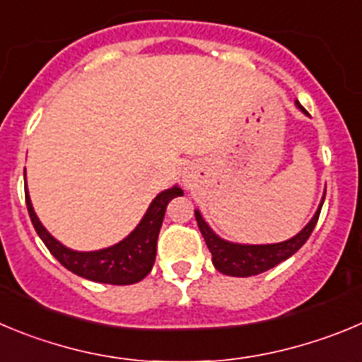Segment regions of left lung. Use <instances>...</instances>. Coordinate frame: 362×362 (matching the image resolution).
<instances>
[{
	"instance_id": "8db88e82",
	"label": "left lung",
	"mask_w": 362,
	"mask_h": 362,
	"mask_svg": "<svg viewBox=\"0 0 362 362\" xmlns=\"http://www.w3.org/2000/svg\"><path fill=\"white\" fill-rule=\"evenodd\" d=\"M294 105L300 109L303 115L309 116V112L305 111L303 105L298 100H294ZM325 201V192L323 197H321V203L317 206L316 214L313 215L307 224L303 226V230L298 231L294 237L287 238L284 242H274V244H240V242H231L226 238L218 237L211 226L204 221L203 214L199 210H195V221H197V226L203 233L204 242H206L208 250L211 253V262H214L215 269L222 274H228V276H255V274H260L264 271L273 269L274 265H278L280 262L287 260L289 257H293L301 246H303L307 238L313 233L314 226H316L317 217H320L321 206H323Z\"/></svg>"
}]
</instances>
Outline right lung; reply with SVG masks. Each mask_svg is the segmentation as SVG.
<instances>
[{"mask_svg": "<svg viewBox=\"0 0 362 362\" xmlns=\"http://www.w3.org/2000/svg\"><path fill=\"white\" fill-rule=\"evenodd\" d=\"M177 195H183V190L177 185L159 192L152 199V203L148 204L147 211L141 221L136 224L134 230L120 242H116L109 247H102V250L77 251L64 246L42 226V222L39 221L37 214L32 206V199H30L28 187H26L25 168L26 208H28L32 224L41 240L45 242V246L73 274L86 278V280L98 281V284L131 285L144 280L151 273L156 260V246H158L159 230L163 224L165 210H167V204Z\"/></svg>", "mask_w": 362, "mask_h": 362, "instance_id": "obj_1", "label": "right lung"}]
</instances>
